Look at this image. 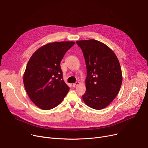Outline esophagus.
Masks as SVG:
<instances>
[{
  "mask_svg": "<svg viewBox=\"0 0 148 148\" xmlns=\"http://www.w3.org/2000/svg\"><path fill=\"white\" fill-rule=\"evenodd\" d=\"M79 84H80V83H79V82H77L73 84V87H76L77 86H78V85Z\"/></svg>",
  "mask_w": 148,
  "mask_h": 148,
  "instance_id": "1",
  "label": "esophagus"
}]
</instances>
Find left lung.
Masks as SVG:
<instances>
[{"label": "left lung", "instance_id": "obj_1", "mask_svg": "<svg viewBox=\"0 0 148 148\" xmlns=\"http://www.w3.org/2000/svg\"><path fill=\"white\" fill-rule=\"evenodd\" d=\"M87 68L84 103L95 110L109 105L119 92L123 82L119 60L111 49L94 39L77 41Z\"/></svg>", "mask_w": 148, "mask_h": 148}]
</instances>
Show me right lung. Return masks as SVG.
<instances>
[{"label": "right lung", "mask_w": 148, "mask_h": 148, "mask_svg": "<svg viewBox=\"0 0 148 148\" xmlns=\"http://www.w3.org/2000/svg\"><path fill=\"white\" fill-rule=\"evenodd\" d=\"M74 42L47 43L32 55L23 75L25 90L31 101L43 110L60 104L70 88L64 82L60 62Z\"/></svg>", "instance_id": "1"}]
</instances>
